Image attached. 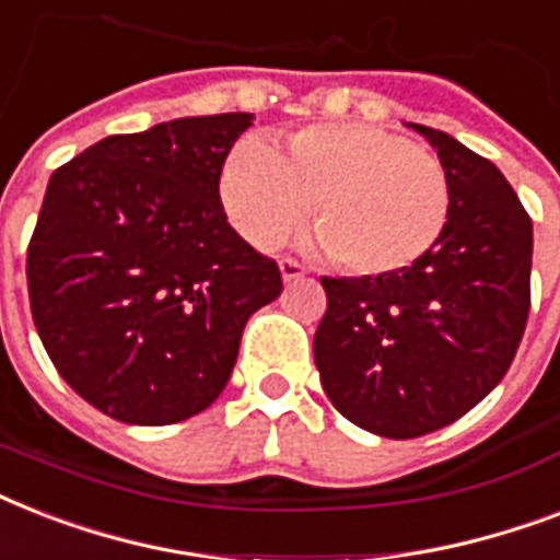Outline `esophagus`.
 <instances>
[{
	"mask_svg": "<svg viewBox=\"0 0 560 560\" xmlns=\"http://www.w3.org/2000/svg\"><path fill=\"white\" fill-rule=\"evenodd\" d=\"M279 270H281V279H284V281H296L307 272L305 264H299L296 258H281Z\"/></svg>",
	"mask_w": 560,
	"mask_h": 560,
	"instance_id": "esophagus-1",
	"label": "esophagus"
}]
</instances>
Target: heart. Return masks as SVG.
<instances>
[{
  "label": "heart",
  "mask_w": 560,
  "mask_h": 560,
  "mask_svg": "<svg viewBox=\"0 0 560 560\" xmlns=\"http://www.w3.org/2000/svg\"><path fill=\"white\" fill-rule=\"evenodd\" d=\"M229 220L270 249L307 218L342 270L389 276L442 241L451 179L433 153L372 125H311L281 151L246 139L220 177Z\"/></svg>",
  "instance_id": "obj_1"
}]
</instances>
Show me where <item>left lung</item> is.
I'll list each match as a JSON object with an SVG mask.
<instances>
[{
  "label": "left lung",
  "mask_w": 560,
  "mask_h": 560,
  "mask_svg": "<svg viewBox=\"0 0 560 560\" xmlns=\"http://www.w3.org/2000/svg\"><path fill=\"white\" fill-rule=\"evenodd\" d=\"M451 179V220L407 270L323 276L314 360L340 416L418 439L474 409L512 366L532 305V218L505 177L453 136L412 125Z\"/></svg>",
  "instance_id": "8db88e82"
}]
</instances>
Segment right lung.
Masks as SVG:
<instances>
[{"label": "right lung", "mask_w": 560, "mask_h": 560, "mask_svg": "<svg viewBox=\"0 0 560 560\" xmlns=\"http://www.w3.org/2000/svg\"><path fill=\"white\" fill-rule=\"evenodd\" d=\"M253 113L107 136L51 174L28 244L37 334L104 416L162 427L218 400L279 264L226 223L220 174Z\"/></svg>", "instance_id": "1"}]
</instances>
